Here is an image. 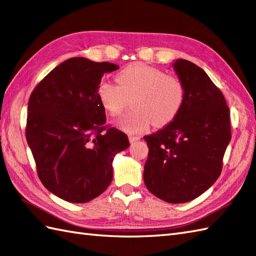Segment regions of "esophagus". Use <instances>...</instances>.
I'll return each mask as SVG.
<instances>
[{
  "label": "esophagus",
  "mask_w": 256,
  "mask_h": 256,
  "mask_svg": "<svg viewBox=\"0 0 256 256\" xmlns=\"http://www.w3.org/2000/svg\"><path fill=\"white\" fill-rule=\"evenodd\" d=\"M140 138V136H134V135H130V136H128V140H130V142H131V143L136 142V140H138Z\"/></svg>",
  "instance_id": "obj_1"
}]
</instances>
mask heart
Here are the masks:
<instances>
[{
	"label": "heart",
	"mask_w": 256,
	"mask_h": 256,
	"mask_svg": "<svg viewBox=\"0 0 256 256\" xmlns=\"http://www.w3.org/2000/svg\"><path fill=\"white\" fill-rule=\"evenodd\" d=\"M118 86L102 80L96 86V98L108 114L121 113L125 96H132L133 110L116 121L118 126L128 133H138L150 126H165L175 118L184 106V88L182 81L162 70L135 62L116 74Z\"/></svg>",
	"instance_id": "1"
}]
</instances>
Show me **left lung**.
<instances>
[{"mask_svg":"<svg viewBox=\"0 0 256 256\" xmlns=\"http://www.w3.org/2000/svg\"><path fill=\"white\" fill-rule=\"evenodd\" d=\"M172 67L186 98L170 124L144 136L148 146L144 182L157 198L184 204L219 178L231 140L230 111L220 89L197 64L177 59Z\"/></svg>","mask_w":256,"mask_h":256,"instance_id":"8db88e82","label":"left lung"}]
</instances>
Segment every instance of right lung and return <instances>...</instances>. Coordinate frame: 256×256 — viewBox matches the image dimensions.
<instances>
[{
  "label": "right lung",
  "instance_id": "1",
  "mask_svg": "<svg viewBox=\"0 0 256 256\" xmlns=\"http://www.w3.org/2000/svg\"><path fill=\"white\" fill-rule=\"evenodd\" d=\"M111 62L74 57L58 64L28 101L26 140L42 184L68 202L100 196L113 178L112 162L130 146L126 134L106 128V111L96 98Z\"/></svg>",
  "mask_w": 256,
  "mask_h": 256
}]
</instances>
